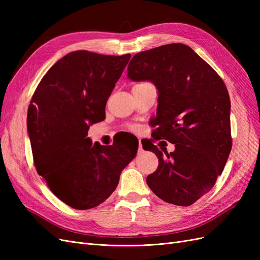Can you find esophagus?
<instances>
[{
    "mask_svg": "<svg viewBox=\"0 0 260 260\" xmlns=\"http://www.w3.org/2000/svg\"><path fill=\"white\" fill-rule=\"evenodd\" d=\"M139 153H143V147H142V143H141V141H139V148H138Z\"/></svg>",
    "mask_w": 260,
    "mask_h": 260,
    "instance_id": "34e87169",
    "label": "esophagus"
}]
</instances>
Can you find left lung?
<instances>
[{"label": "left lung", "mask_w": 260, "mask_h": 260, "mask_svg": "<svg viewBox=\"0 0 260 260\" xmlns=\"http://www.w3.org/2000/svg\"><path fill=\"white\" fill-rule=\"evenodd\" d=\"M127 77L154 83L158 106L151 120L153 127L157 125L153 138L166 139L176 147L170 154L164 152V157L153 140L144 145L159 162L146 183L162 201L190 206L215 185L231 152L226 86L205 60L182 43L136 54Z\"/></svg>", "instance_id": "obj_1"}]
</instances>
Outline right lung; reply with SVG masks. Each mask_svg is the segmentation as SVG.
<instances>
[{"label": "right lung", "mask_w": 260, "mask_h": 260, "mask_svg": "<svg viewBox=\"0 0 260 260\" xmlns=\"http://www.w3.org/2000/svg\"><path fill=\"white\" fill-rule=\"evenodd\" d=\"M131 57L75 51L44 75L31 99L27 129L38 174L75 209H90L116 190L138 145L94 143L90 125L104 120L106 102Z\"/></svg>", "instance_id": "obj_1"}]
</instances>
